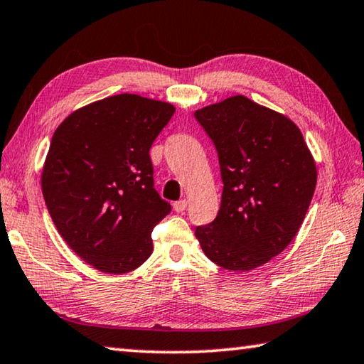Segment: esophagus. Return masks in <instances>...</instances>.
<instances>
[{
    "mask_svg": "<svg viewBox=\"0 0 364 364\" xmlns=\"http://www.w3.org/2000/svg\"><path fill=\"white\" fill-rule=\"evenodd\" d=\"M186 207H188V200H186V199L178 200V202L173 203V210L178 211V213H183V211L186 210Z\"/></svg>",
    "mask_w": 364,
    "mask_h": 364,
    "instance_id": "obj_1",
    "label": "esophagus"
}]
</instances>
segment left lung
<instances>
[{"mask_svg": "<svg viewBox=\"0 0 364 364\" xmlns=\"http://www.w3.org/2000/svg\"><path fill=\"white\" fill-rule=\"evenodd\" d=\"M213 141L223 180L221 207L196 237L210 261L245 272L280 255L312 202L316 167L301 130L243 95L194 113Z\"/></svg>", "mask_w": 364, "mask_h": 364, "instance_id": "8db88e82", "label": "left lung"}]
</instances>
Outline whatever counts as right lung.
<instances>
[{
  "mask_svg": "<svg viewBox=\"0 0 364 364\" xmlns=\"http://www.w3.org/2000/svg\"><path fill=\"white\" fill-rule=\"evenodd\" d=\"M175 113L135 94L103 98L58 125L46 157V207L67 245L105 274L130 272L153 253L170 213L154 189L149 149Z\"/></svg>",
  "mask_w": 364,
  "mask_h": 364,
  "instance_id": "add662e5",
  "label": "right lung"
}]
</instances>
